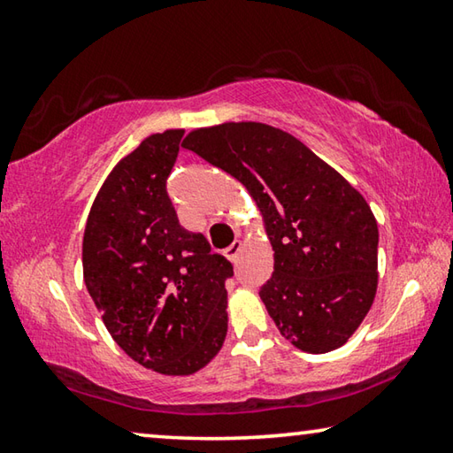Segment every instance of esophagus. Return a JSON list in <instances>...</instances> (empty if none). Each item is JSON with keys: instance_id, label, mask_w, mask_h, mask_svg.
Returning <instances> with one entry per match:
<instances>
[{"instance_id": "34e87169", "label": "esophagus", "mask_w": 453, "mask_h": 453, "mask_svg": "<svg viewBox=\"0 0 453 453\" xmlns=\"http://www.w3.org/2000/svg\"><path fill=\"white\" fill-rule=\"evenodd\" d=\"M240 251H242V242L235 240V242L226 250V257L229 259V262H235L237 256H240Z\"/></svg>"}]
</instances>
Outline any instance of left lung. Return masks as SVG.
Instances as JSON below:
<instances>
[{
  "mask_svg": "<svg viewBox=\"0 0 453 453\" xmlns=\"http://www.w3.org/2000/svg\"><path fill=\"white\" fill-rule=\"evenodd\" d=\"M183 148L254 197L273 248L259 297L297 349L342 348L378 289V221L356 188L294 135L240 121L194 129Z\"/></svg>",
  "mask_w": 453,
  "mask_h": 453,
  "instance_id": "8db88e82",
  "label": "left lung"
}]
</instances>
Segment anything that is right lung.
I'll return each instance as SVG.
<instances>
[{
	"label": "right lung",
	"mask_w": 453,
	"mask_h": 453,
	"mask_svg": "<svg viewBox=\"0 0 453 453\" xmlns=\"http://www.w3.org/2000/svg\"><path fill=\"white\" fill-rule=\"evenodd\" d=\"M183 129L153 134L107 175L83 234V281L118 346L148 370L191 375L227 334L234 267L180 226L165 181Z\"/></svg>",
	"instance_id": "right-lung-1"
}]
</instances>
